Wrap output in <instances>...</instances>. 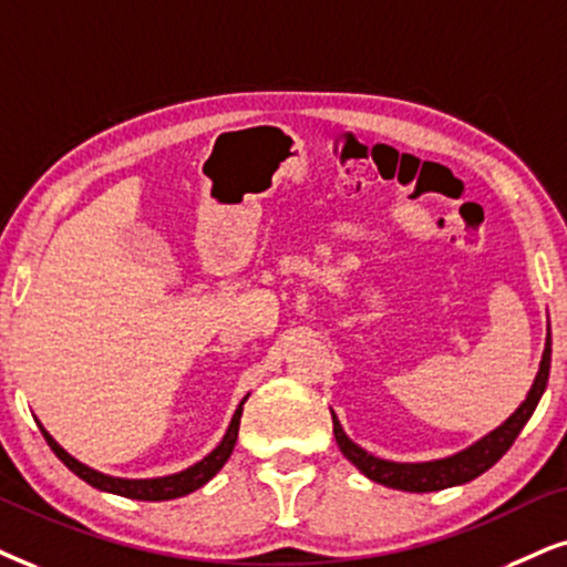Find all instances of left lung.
<instances>
[{
    "mask_svg": "<svg viewBox=\"0 0 567 567\" xmlns=\"http://www.w3.org/2000/svg\"><path fill=\"white\" fill-rule=\"evenodd\" d=\"M549 363H551V334L547 327V340H544V353L539 371H536V379L528 390V395L523 403L515 408V411L507 415V419L492 432H486L482 440L461 450V453H453L447 457H436V461H424V463H398V461H384V457H377L367 453L361 444H355L342 429L340 419L332 413V429L334 440L340 453L348 457L350 463L361 471L363 476L371 478V482L390 486V489L400 492H440L447 489V486H461L474 482L476 476H482L484 471H489L494 463L503 457L515 436L520 434V429L528 424L536 405L547 390L549 382Z\"/></svg>",
    "mask_w": 567,
    "mask_h": 567,
    "instance_id": "1",
    "label": "left lung"
}]
</instances>
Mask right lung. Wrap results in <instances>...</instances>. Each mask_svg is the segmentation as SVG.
<instances>
[{
  "label": "right lung",
  "mask_w": 567,
  "mask_h": 567,
  "mask_svg": "<svg viewBox=\"0 0 567 567\" xmlns=\"http://www.w3.org/2000/svg\"><path fill=\"white\" fill-rule=\"evenodd\" d=\"M248 395L240 400V405L235 408L233 413V421L230 426H227L225 436H221V442L217 447L212 450L209 455L200 457L198 463L188 465L185 471H177V474H169V476H156V478H120V476H106L102 471L91 468V465H85L78 461L68 453V450L62 447L60 442L54 440L52 434L47 432L44 426H41V421H35L41 429V434H44V440L49 442V447L54 450V455L60 457V461L68 465L70 471H73L75 476H81L85 484L96 486V489L102 492H110V494H120V497H131V499H143V503H162V499H177V497H185V494L196 492L204 486L209 478H214L221 471V465L230 461L233 450H235V442H238V429H240V415H243V405H246Z\"/></svg>",
  "instance_id": "1"
}]
</instances>
